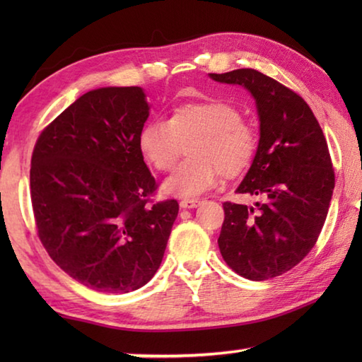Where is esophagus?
Instances as JSON below:
<instances>
[{
  "instance_id": "obj_1",
  "label": "esophagus",
  "mask_w": 362,
  "mask_h": 362,
  "mask_svg": "<svg viewBox=\"0 0 362 362\" xmlns=\"http://www.w3.org/2000/svg\"><path fill=\"white\" fill-rule=\"evenodd\" d=\"M201 204L199 199H182L180 201V207L182 209H194Z\"/></svg>"
}]
</instances>
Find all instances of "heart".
Segmentation results:
<instances>
[{
	"label": "heart",
	"instance_id": "obj_1",
	"mask_svg": "<svg viewBox=\"0 0 362 362\" xmlns=\"http://www.w3.org/2000/svg\"><path fill=\"white\" fill-rule=\"evenodd\" d=\"M185 145L189 158L164 182V192L194 198L216 185L220 174L235 179L252 166L259 132L233 103L204 100L175 107L169 121L151 119L139 136L144 156L159 173L174 169Z\"/></svg>",
	"mask_w": 362,
	"mask_h": 362
}]
</instances>
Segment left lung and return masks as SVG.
<instances>
[{"mask_svg":"<svg viewBox=\"0 0 362 362\" xmlns=\"http://www.w3.org/2000/svg\"><path fill=\"white\" fill-rule=\"evenodd\" d=\"M250 90L260 118L259 151L236 192L259 201H225L218 249L250 281L281 276L315 247L326 222L335 174L327 140L302 97L254 69L211 73Z\"/></svg>","mask_w":362,"mask_h":362,"instance_id":"left-lung-1","label":"left lung"}]
</instances>
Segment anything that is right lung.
<instances>
[{
    "instance_id": "add662e5",
    "label": "right lung",
    "mask_w": 362,
    "mask_h": 362,
    "mask_svg": "<svg viewBox=\"0 0 362 362\" xmlns=\"http://www.w3.org/2000/svg\"><path fill=\"white\" fill-rule=\"evenodd\" d=\"M142 88L89 90L36 140L30 196L51 259L89 289L126 293L161 265L179 214L153 201L158 183L139 146L148 118Z\"/></svg>"
}]
</instances>
